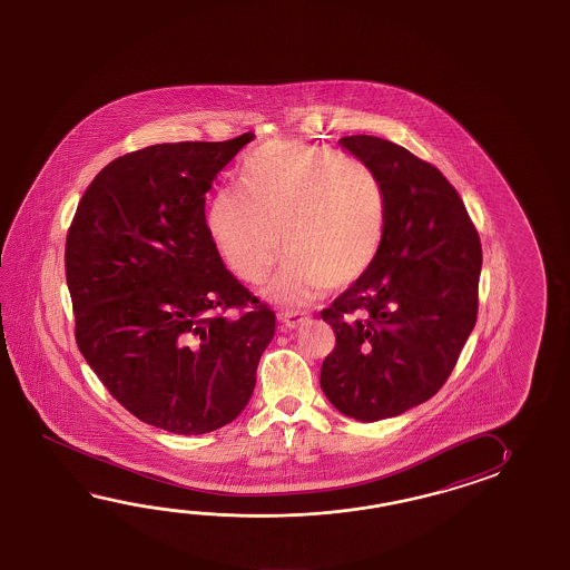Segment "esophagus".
Wrapping results in <instances>:
<instances>
[{"instance_id":"1","label":"esophagus","mask_w":570,"mask_h":570,"mask_svg":"<svg viewBox=\"0 0 570 570\" xmlns=\"http://www.w3.org/2000/svg\"><path fill=\"white\" fill-rule=\"evenodd\" d=\"M279 317L281 322L289 327V330H295V327L303 326V324L309 322V315L302 314V312H281Z\"/></svg>"}]
</instances>
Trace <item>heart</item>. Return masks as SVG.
Segmentation results:
<instances>
[{
  "instance_id": "heart-1",
  "label": "heart",
  "mask_w": 570,
  "mask_h": 570,
  "mask_svg": "<svg viewBox=\"0 0 570 570\" xmlns=\"http://www.w3.org/2000/svg\"><path fill=\"white\" fill-rule=\"evenodd\" d=\"M238 187L209 199L207 228L224 265L250 285L265 283L285 250L289 261L271 289L279 302L351 287L381 255L387 191L363 160L322 146H273L244 160Z\"/></svg>"
}]
</instances>
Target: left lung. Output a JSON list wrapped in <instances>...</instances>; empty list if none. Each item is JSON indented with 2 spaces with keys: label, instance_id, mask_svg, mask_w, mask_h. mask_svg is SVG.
I'll return each mask as SVG.
<instances>
[{
  "label": "left lung",
  "instance_id": "1",
  "mask_svg": "<svg viewBox=\"0 0 570 570\" xmlns=\"http://www.w3.org/2000/svg\"><path fill=\"white\" fill-rule=\"evenodd\" d=\"M340 145L385 185L387 234L371 271L322 309L336 346L320 385L338 412L376 422L449 381L476 322L483 253L461 195L434 165L366 134Z\"/></svg>",
  "mask_w": 570,
  "mask_h": 570
}]
</instances>
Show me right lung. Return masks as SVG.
Masks as SVG:
<instances>
[{
  "label": "right lung",
  "instance_id": "1",
  "mask_svg": "<svg viewBox=\"0 0 570 570\" xmlns=\"http://www.w3.org/2000/svg\"><path fill=\"white\" fill-rule=\"evenodd\" d=\"M255 134L153 145L87 187L65 244L75 340L140 422L206 434L236 420L275 336V312L224 267L206 194ZM240 308L238 318H226Z\"/></svg>",
  "mask_w": 570,
  "mask_h": 570
}]
</instances>
